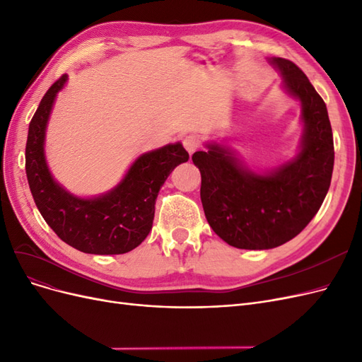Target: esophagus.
Wrapping results in <instances>:
<instances>
[{"instance_id": "esophagus-1", "label": "esophagus", "mask_w": 362, "mask_h": 362, "mask_svg": "<svg viewBox=\"0 0 362 362\" xmlns=\"http://www.w3.org/2000/svg\"><path fill=\"white\" fill-rule=\"evenodd\" d=\"M182 145H184L185 151H187L189 154L192 156L193 152L201 146V140H199V137H198V136L189 134V136H185V137H184V140H182Z\"/></svg>"}]
</instances>
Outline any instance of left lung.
<instances>
[{
  "mask_svg": "<svg viewBox=\"0 0 362 362\" xmlns=\"http://www.w3.org/2000/svg\"><path fill=\"white\" fill-rule=\"evenodd\" d=\"M282 90L300 103L302 139L296 154L264 170H252L225 141H206L192 160L201 172V201L213 231L238 249H273L311 222L329 190L334 139L322 96L286 59H267Z\"/></svg>",
  "mask_w": 362,
  "mask_h": 362,
  "instance_id": "left-lung-1",
  "label": "left lung"
}]
</instances>
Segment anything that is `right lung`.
I'll use <instances>...</instances> for the list:
<instances>
[{"label":"right lung","mask_w":362,"mask_h":362,"mask_svg":"<svg viewBox=\"0 0 362 362\" xmlns=\"http://www.w3.org/2000/svg\"><path fill=\"white\" fill-rule=\"evenodd\" d=\"M68 75L54 83L28 127L25 172L37 210L64 243L84 254L119 255L137 247L152 229L156 199L170 172L189 160L181 145L169 144L139 156L108 192L81 198L54 180L45 157L48 120Z\"/></svg>","instance_id":"add662e5"}]
</instances>
